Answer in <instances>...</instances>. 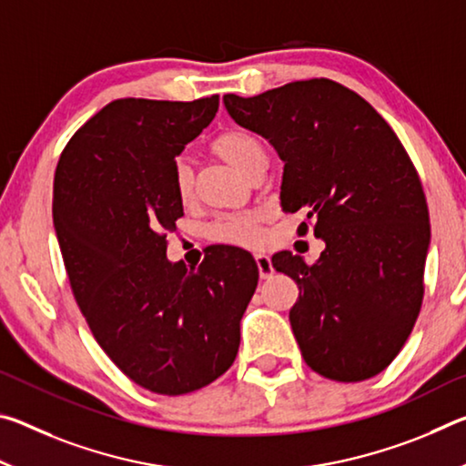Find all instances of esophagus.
I'll return each instance as SVG.
<instances>
[{"label":"esophagus","instance_id":"34e87169","mask_svg":"<svg viewBox=\"0 0 466 466\" xmlns=\"http://www.w3.org/2000/svg\"><path fill=\"white\" fill-rule=\"evenodd\" d=\"M255 261L258 267V275H261V279H269L273 275V265H271V258L267 255H255Z\"/></svg>","mask_w":466,"mask_h":466}]
</instances>
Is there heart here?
I'll list each match as a JSON object with an SVG mask.
<instances>
[{
  "label": "heart",
  "mask_w": 466,
  "mask_h": 466,
  "mask_svg": "<svg viewBox=\"0 0 466 466\" xmlns=\"http://www.w3.org/2000/svg\"><path fill=\"white\" fill-rule=\"evenodd\" d=\"M211 152L219 160H224L240 170L242 175L252 178L257 172L265 170L267 154L263 141L257 136L242 129H230L219 133L211 141ZM172 187L180 201H188L193 195V170L185 160H178L172 172ZM209 236L218 242L238 244V247H255L263 238V214L261 211H247V214H236L218 219L209 228Z\"/></svg>",
  "instance_id": "b5f03b06"
}]
</instances>
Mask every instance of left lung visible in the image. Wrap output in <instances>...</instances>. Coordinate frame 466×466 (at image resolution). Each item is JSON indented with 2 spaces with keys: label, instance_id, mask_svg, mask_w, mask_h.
<instances>
[{
  "label": "left lung",
  "instance_id": "1",
  "mask_svg": "<svg viewBox=\"0 0 466 466\" xmlns=\"http://www.w3.org/2000/svg\"><path fill=\"white\" fill-rule=\"evenodd\" d=\"M232 119L271 141L286 167L281 209L304 211L327 248L271 263L298 283L289 325L314 372L368 380L397 358L423 302L430 214L420 175L370 102L327 77L258 96L226 94Z\"/></svg>",
  "mask_w": 466,
  "mask_h": 466
}]
</instances>
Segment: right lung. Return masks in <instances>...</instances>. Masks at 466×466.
<instances>
[{
    "label": "right lung",
    "instance_id": "right-lung-1",
    "mask_svg": "<svg viewBox=\"0 0 466 466\" xmlns=\"http://www.w3.org/2000/svg\"><path fill=\"white\" fill-rule=\"evenodd\" d=\"M219 96L119 98L74 133L53 183V224L94 339L144 389L177 397L234 364L258 267L216 247L197 269L167 258L183 216L177 156L214 121Z\"/></svg>",
    "mask_w": 466,
    "mask_h": 466
}]
</instances>
